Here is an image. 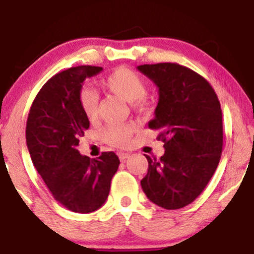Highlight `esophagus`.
<instances>
[{
	"mask_svg": "<svg viewBox=\"0 0 254 254\" xmlns=\"http://www.w3.org/2000/svg\"><path fill=\"white\" fill-rule=\"evenodd\" d=\"M118 156H119V160H121V161H124V160L129 159L130 154L124 153V151H121V153H118Z\"/></svg>",
	"mask_w": 254,
	"mask_h": 254,
	"instance_id": "esophagus-1",
	"label": "esophagus"
}]
</instances>
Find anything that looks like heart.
<instances>
[{
  "instance_id": "b5f03b06",
  "label": "heart",
  "mask_w": 254,
  "mask_h": 254,
  "mask_svg": "<svg viewBox=\"0 0 254 254\" xmlns=\"http://www.w3.org/2000/svg\"><path fill=\"white\" fill-rule=\"evenodd\" d=\"M103 86L115 94L129 101L133 107H143L149 101L147 95V83L144 78L129 68H118L103 80ZM78 104L84 117L94 121L98 116L99 95L92 87L83 86L78 92ZM135 131L133 124H109L101 131V137L107 144L113 147H125L130 143Z\"/></svg>"
}]
</instances>
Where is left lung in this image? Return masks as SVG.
Wrapping results in <instances>:
<instances>
[{"mask_svg": "<svg viewBox=\"0 0 254 254\" xmlns=\"http://www.w3.org/2000/svg\"><path fill=\"white\" fill-rule=\"evenodd\" d=\"M159 87L155 117L148 123L159 130L165 154L148 160L141 180L154 204L174 210L193 202L214 176L223 147L222 111L211 84L178 63L137 66Z\"/></svg>", "mask_w": 254, "mask_h": 254, "instance_id": "1", "label": "left lung"}]
</instances>
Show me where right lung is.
Listing matches in <instances>:
<instances>
[{
	"instance_id": "obj_1",
	"label": "right lung",
	"mask_w": 254,
	"mask_h": 254,
	"mask_svg": "<svg viewBox=\"0 0 254 254\" xmlns=\"http://www.w3.org/2000/svg\"><path fill=\"white\" fill-rule=\"evenodd\" d=\"M101 70V66L78 65L52 76L32 103L26 124V142L38 173L58 203L80 214L98 210L106 202L119 166L113 151L89 159L77 150L89 127L78 92L87 77Z\"/></svg>"
}]
</instances>
